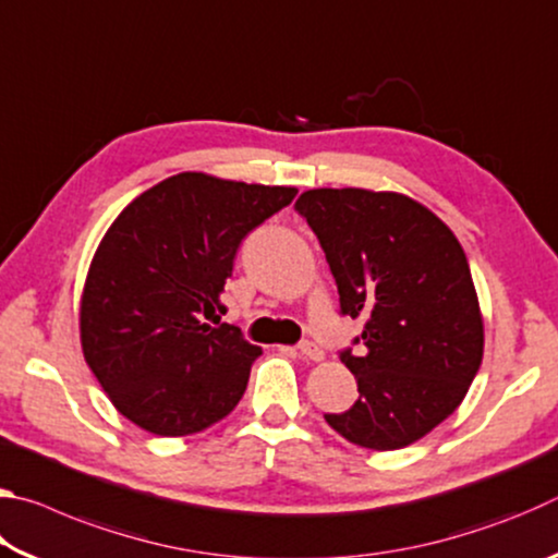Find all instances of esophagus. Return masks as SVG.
<instances>
[{
    "mask_svg": "<svg viewBox=\"0 0 558 558\" xmlns=\"http://www.w3.org/2000/svg\"><path fill=\"white\" fill-rule=\"evenodd\" d=\"M298 352H300L302 356H305V359H313V362H319V359L325 356L323 347L315 344V342H310V339H305V342H302V344L298 347Z\"/></svg>",
    "mask_w": 558,
    "mask_h": 558,
    "instance_id": "esophagus-1",
    "label": "esophagus"
}]
</instances>
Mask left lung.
I'll return each instance as SVG.
<instances>
[{
    "mask_svg": "<svg viewBox=\"0 0 558 558\" xmlns=\"http://www.w3.org/2000/svg\"><path fill=\"white\" fill-rule=\"evenodd\" d=\"M295 211L323 245L342 315L364 319L362 352H339L359 399L325 421L354 446H411L458 409L483 364L465 251L436 214L396 192L310 189Z\"/></svg>",
    "mask_w": 558,
    "mask_h": 558,
    "instance_id": "obj_1",
    "label": "left lung"
}]
</instances>
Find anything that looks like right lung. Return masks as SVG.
Returning <instances> with one entry per match:
<instances>
[{"label":"right lung","mask_w":558,"mask_h":558,"mask_svg":"<svg viewBox=\"0 0 558 558\" xmlns=\"http://www.w3.org/2000/svg\"><path fill=\"white\" fill-rule=\"evenodd\" d=\"M295 186L182 172L147 189L102 235L81 298L83 356L116 409L155 436H192L241 401L260 347L211 327L241 241Z\"/></svg>","instance_id":"right-lung-1"}]
</instances>
